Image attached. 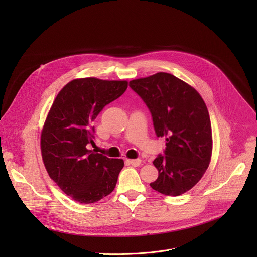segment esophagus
<instances>
[{"instance_id":"obj_1","label":"esophagus","mask_w":257,"mask_h":257,"mask_svg":"<svg viewBox=\"0 0 257 257\" xmlns=\"http://www.w3.org/2000/svg\"><path fill=\"white\" fill-rule=\"evenodd\" d=\"M126 164L131 165L133 167H138L141 164V161L139 159H137V160H126Z\"/></svg>"}]
</instances>
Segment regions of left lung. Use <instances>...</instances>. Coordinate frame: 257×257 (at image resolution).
Returning a JSON list of instances; mask_svg holds the SVG:
<instances>
[{"label":"left lung","instance_id":"obj_1","mask_svg":"<svg viewBox=\"0 0 257 257\" xmlns=\"http://www.w3.org/2000/svg\"><path fill=\"white\" fill-rule=\"evenodd\" d=\"M149 107L158 137H165L166 150L154 161L158 179L154 190L178 196L197 184L208 168L211 124L205 102L189 84L160 72L129 82Z\"/></svg>","mask_w":257,"mask_h":257}]
</instances>
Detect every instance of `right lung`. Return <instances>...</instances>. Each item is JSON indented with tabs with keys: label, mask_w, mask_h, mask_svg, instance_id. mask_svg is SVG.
I'll return each instance as SVG.
<instances>
[{
	"label": "right lung",
	"mask_w": 257,
	"mask_h": 257,
	"mask_svg": "<svg viewBox=\"0 0 257 257\" xmlns=\"http://www.w3.org/2000/svg\"><path fill=\"white\" fill-rule=\"evenodd\" d=\"M127 87V81L75 79L53 102L42 131L43 161L51 179L77 202L93 203L116 187L123 160L109 159L87 145L93 143L97 115Z\"/></svg>",
	"instance_id": "1"
}]
</instances>
